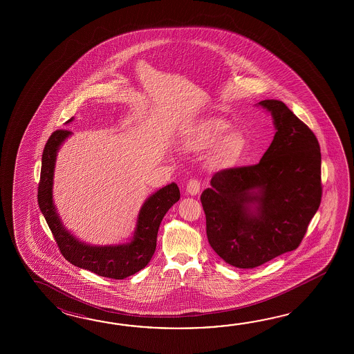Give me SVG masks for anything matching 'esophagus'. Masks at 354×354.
Returning <instances> with one entry per match:
<instances>
[{
	"mask_svg": "<svg viewBox=\"0 0 354 354\" xmlns=\"http://www.w3.org/2000/svg\"><path fill=\"white\" fill-rule=\"evenodd\" d=\"M186 192H187L188 195H197L200 192V182L197 180H188L187 186H186Z\"/></svg>",
	"mask_w": 354,
	"mask_h": 354,
	"instance_id": "esophagus-1",
	"label": "esophagus"
}]
</instances>
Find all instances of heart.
<instances>
[{"label": "heart", "instance_id": "b5f03b06", "mask_svg": "<svg viewBox=\"0 0 354 354\" xmlns=\"http://www.w3.org/2000/svg\"><path fill=\"white\" fill-rule=\"evenodd\" d=\"M230 124L221 119H209L182 136V147L189 151H210L218 166H232L245 149V139L239 133H229Z\"/></svg>", "mask_w": 354, "mask_h": 354}]
</instances>
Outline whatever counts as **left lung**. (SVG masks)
Masks as SVG:
<instances>
[{
	"label": "left lung",
	"mask_w": 354,
	"mask_h": 354,
	"mask_svg": "<svg viewBox=\"0 0 354 354\" xmlns=\"http://www.w3.org/2000/svg\"><path fill=\"white\" fill-rule=\"evenodd\" d=\"M257 106L276 134L258 165L214 174L201 195L211 248L236 268H256L300 245L322 201V153L314 133L282 101Z\"/></svg>",
	"instance_id": "obj_1"
}]
</instances>
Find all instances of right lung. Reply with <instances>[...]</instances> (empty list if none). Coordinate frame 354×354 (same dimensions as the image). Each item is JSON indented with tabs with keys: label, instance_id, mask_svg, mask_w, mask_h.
Wrapping results in <instances>:
<instances>
[{
	"label": "right lung",
	"instance_id": "obj_1",
	"mask_svg": "<svg viewBox=\"0 0 354 354\" xmlns=\"http://www.w3.org/2000/svg\"><path fill=\"white\" fill-rule=\"evenodd\" d=\"M71 118L66 122L73 121ZM72 131L57 130L48 139L41 157L38 203L63 257L68 262L102 277L122 279L143 270L151 262L157 247V234L167 211L180 200L178 186L172 182L151 194L144 201L133 236L127 243L93 245L80 241L63 224L53 200L54 169L62 144Z\"/></svg>",
	"mask_w": 354,
	"mask_h": 354
}]
</instances>
